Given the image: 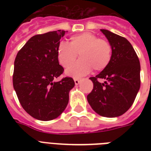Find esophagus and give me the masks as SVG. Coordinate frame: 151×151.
<instances>
[{"instance_id": "esophagus-1", "label": "esophagus", "mask_w": 151, "mask_h": 151, "mask_svg": "<svg viewBox=\"0 0 151 151\" xmlns=\"http://www.w3.org/2000/svg\"><path fill=\"white\" fill-rule=\"evenodd\" d=\"M80 82H81V81L79 80V79H78V78H75V79H74V83H75L76 85H79V84H80Z\"/></svg>"}]
</instances>
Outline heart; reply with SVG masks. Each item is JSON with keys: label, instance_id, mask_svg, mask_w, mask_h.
Returning a JSON list of instances; mask_svg holds the SVG:
<instances>
[{"label": "heart", "instance_id": "1", "mask_svg": "<svg viewBox=\"0 0 151 151\" xmlns=\"http://www.w3.org/2000/svg\"><path fill=\"white\" fill-rule=\"evenodd\" d=\"M81 59L71 65L78 53ZM112 56L110 44L96 34L85 32L70 37V43L59 42L57 46V57L62 66L68 67L66 75L78 78L92 71L103 70L109 65Z\"/></svg>", "mask_w": 151, "mask_h": 151}]
</instances>
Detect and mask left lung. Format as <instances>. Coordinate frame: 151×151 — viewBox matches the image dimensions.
<instances>
[{
  "label": "left lung",
  "mask_w": 151,
  "mask_h": 151,
  "mask_svg": "<svg viewBox=\"0 0 151 151\" xmlns=\"http://www.w3.org/2000/svg\"><path fill=\"white\" fill-rule=\"evenodd\" d=\"M112 48L110 63L89 79L93 89L88 95L92 110L103 117H119L132 105L140 88V63L126 38L107 29H100ZM99 79L106 81L100 83Z\"/></svg>",
  "instance_id": "obj_1"
}]
</instances>
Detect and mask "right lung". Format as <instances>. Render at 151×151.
Wrapping results in <instances>:
<instances>
[{
	"instance_id": "right-lung-1",
	"label": "right lung",
	"mask_w": 151,
	"mask_h": 151,
	"mask_svg": "<svg viewBox=\"0 0 151 151\" xmlns=\"http://www.w3.org/2000/svg\"><path fill=\"white\" fill-rule=\"evenodd\" d=\"M66 32L59 29L32 37L15 57L14 89L22 108L40 121H51L63 112L75 85L71 78L54 81L64 70L57 46Z\"/></svg>"
}]
</instances>
